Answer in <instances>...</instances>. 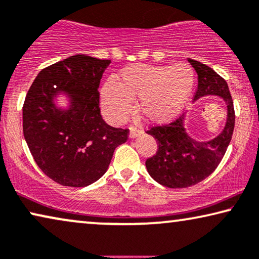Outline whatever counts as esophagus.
<instances>
[{"instance_id": "1", "label": "esophagus", "mask_w": 259, "mask_h": 259, "mask_svg": "<svg viewBox=\"0 0 259 259\" xmlns=\"http://www.w3.org/2000/svg\"><path fill=\"white\" fill-rule=\"evenodd\" d=\"M141 134H142L141 130L135 129V128H131V129H130V133H129V138H130V140H134V138H136V137L140 136Z\"/></svg>"}]
</instances>
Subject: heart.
<instances>
[{
    "label": "heart",
    "mask_w": 259,
    "mask_h": 259,
    "mask_svg": "<svg viewBox=\"0 0 259 259\" xmlns=\"http://www.w3.org/2000/svg\"><path fill=\"white\" fill-rule=\"evenodd\" d=\"M119 77L121 82L105 81L100 92L102 115L111 124L128 117L137 98L145 121L166 124L181 115L195 85L194 72L183 64H134L123 69Z\"/></svg>",
    "instance_id": "heart-1"
}]
</instances>
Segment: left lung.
<instances>
[{
	"label": "left lung",
	"instance_id": "8db88e82",
	"mask_svg": "<svg viewBox=\"0 0 259 259\" xmlns=\"http://www.w3.org/2000/svg\"><path fill=\"white\" fill-rule=\"evenodd\" d=\"M198 75V88L194 101L217 96L227 104V122L223 130L209 141H196L185 129L187 114L167 125L148 131L158 144V150L148 158L145 166L157 183L167 188L182 189L205 180L216 170L230 144L235 128V110L227 82L213 69L188 58Z\"/></svg>",
	"mask_w": 259,
	"mask_h": 259
}]
</instances>
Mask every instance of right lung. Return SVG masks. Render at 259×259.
Here are the masks:
<instances>
[{
	"instance_id": "obj_1",
	"label": "right lung",
	"mask_w": 259,
	"mask_h": 259,
	"mask_svg": "<svg viewBox=\"0 0 259 259\" xmlns=\"http://www.w3.org/2000/svg\"><path fill=\"white\" fill-rule=\"evenodd\" d=\"M110 63L70 56L39 71L25 96L23 135L29 150L39 169L64 187L100 180L115 149L128 140V130L108 125L98 107V87Z\"/></svg>"
}]
</instances>
